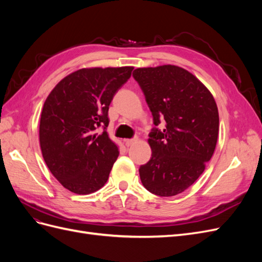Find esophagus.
<instances>
[{
	"label": "esophagus",
	"instance_id": "34e87169",
	"mask_svg": "<svg viewBox=\"0 0 262 262\" xmlns=\"http://www.w3.org/2000/svg\"><path fill=\"white\" fill-rule=\"evenodd\" d=\"M137 141H138L137 138H134V139H126V140H124V143H125L126 146H131L132 144L136 143Z\"/></svg>",
	"mask_w": 262,
	"mask_h": 262
}]
</instances>
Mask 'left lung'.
Instances as JSON below:
<instances>
[{"instance_id":"8db88e82","label":"left lung","mask_w":262,"mask_h":262,"mask_svg":"<svg viewBox=\"0 0 262 262\" xmlns=\"http://www.w3.org/2000/svg\"><path fill=\"white\" fill-rule=\"evenodd\" d=\"M133 77L143 92L157 126L149 133L152 157L139 172L156 195L184 192L201 176L219 137V110L212 94L187 70L176 66L139 68Z\"/></svg>"}]
</instances>
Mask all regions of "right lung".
Segmentation results:
<instances>
[{"label": "right lung", "instance_id": "1", "mask_svg": "<svg viewBox=\"0 0 262 262\" xmlns=\"http://www.w3.org/2000/svg\"><path fill=\"white\" fill-rule=\"evenodd\" d=\"M132 70H77L47 97L39 125L42 157L52 175L71 192L90 194L107 182L119 156L106 131L108 109Z\"/></svg>", "mask_w": 262, "mask_h": 262}]
</instances>
